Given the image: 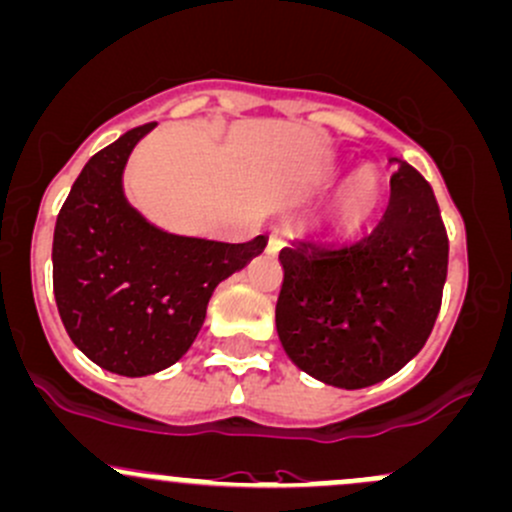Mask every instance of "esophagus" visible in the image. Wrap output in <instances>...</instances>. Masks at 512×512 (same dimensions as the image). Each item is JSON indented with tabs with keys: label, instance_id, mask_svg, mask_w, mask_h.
Segmentation results:
<instances>
[{
	"label": "esophagus",
	"instance_id": "34e87169",
	"mask_svg": "<svg viewBox=\"0 0 512 512\" xmlns=\"http://www.w3.org/2000/svg\"><path fill=\"white\" fill-rule=\"evenodd\" d=\"M284 247V238L282 235H269V240H267V250H272V252H279Z\"/></svg>",
	"mask_w": 512,
	"mask_h": 512
}]
</instances>
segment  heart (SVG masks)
Masks as SVG:
<instances>
[{
	"label": "heart",
	"instance_id": "obj_1",
	"mask_svg": "<svg viewBox=\"0 0 512 512\" xmlns=\"http://www.w3.org/2000/svg\"><path fill=\"white\" fill-rule=\"evenodd\" d=\"M376 204H379V182H376V174L372 170H359L340 189L330 216H333V223L340 230L352 233V230L367 223V218L374 213Z\"/></svg>",
	"mask_w": 512,
	"mask_h": 512
}]
</instances>
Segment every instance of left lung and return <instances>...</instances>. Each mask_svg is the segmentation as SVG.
<instances>
[{"instance_id": "1", "label": "left lung", "mask_w": 512, "mask_h": 512, "mask_svg": "<svg viewBox=\"0 0 512 512\" xmlns=\"http://www.w3.org/2000/svg\"><path fill=\"white\" fill-rule=\"evenodd\" d=\"M391 199L352 245L299 240L279 252L277 333L301 372L364 389L406 367L428 342L447 279L449 240L430 184L391 157Z\"/></svg>"}]
</instances>
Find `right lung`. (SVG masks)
<instances>
[{"instance_id":"1","label":"right lung","mask_w":512,"mask_h":512,"mask_svg":"<svg viewBox=\"0 0 512 512\" xmlns=\"http://www.w3.org/2000/svg\"><path fill=\"white\" fill-rule=\"evenodd\" d=\"M155 123L99 150L72 184L53 235V291L70 340L106 372L145 376L192 347L218 284L267 238L218 243L145 221L123 194L128 155Z\"/></svg>"}]
</instances>
